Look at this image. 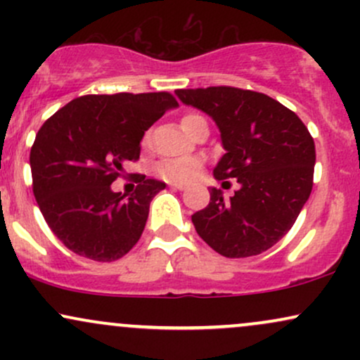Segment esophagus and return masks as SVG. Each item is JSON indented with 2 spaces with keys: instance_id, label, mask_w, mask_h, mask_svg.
I'll use <instances>...</instances> for the list:
<instances>
[{
  "instance_id": "34e87169",
  "label": "esophagus",
  "mask_w": 360,
  "mask_h": 360,
  "mask_svg": "<svg viewBox=\"0 0 360 360\" xmlns=\"http://www.w3.org/2000/svg\"><path fill=\"white\" fill-rule=\"evenodd\" d=\"M169 186H171V188H172V189H177V191H183V189H184V184H177V183H171V184H169Z\"/></svg>"
}]
</instances>
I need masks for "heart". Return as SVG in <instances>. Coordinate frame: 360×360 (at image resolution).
Masks as SVG:
<instances>
[{
	"instance_id": "b5f03b06",
	"label": "heart",
	"mask_w": 360,
	"mask_h": 360,
	"mask_svg": "<svg viewBox=\"0 0 360 360\" xmlns=\"http://www.w3.org/2000/svg\"><path fill=\"white\" fill-rule=\"evenodd\" d=\"M200 120H203V117H200V115H184L183 120H181V127H183V130H188V127L200 122ZM201 167H203V162L198 157H179V159H171L160 164L159 174L164 179L177 181V183H188V181H193L198 176Z\"/></svg>"
}]
</instances>
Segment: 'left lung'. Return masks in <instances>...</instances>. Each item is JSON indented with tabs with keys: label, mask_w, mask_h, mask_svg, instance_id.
I'll return each instance as SVG.
<instances>
[{
	"label": "left lung",
	"mask_w": 360,
	"mask_h": 360,
	"mask_svg": "<svg viewBox=\"0 0 360 360\" xmlns=\"http://www.w3.org/2000/svg\"><path fill=\"white\" fill-rule=\"evenodd\" d=\"M176 96L213 118L225 148L213 176L240 184L230 200L210 189V205L191 217L198 235L230 259L271 249L311 193L316 155L308 128L295 111L255 91L213 86L177 89Z\"/></svg>",
	"instance_id": "obj_1"
}]
</instances>
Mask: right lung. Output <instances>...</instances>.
I'll return each mask as SVG.
<instances>
[{
  "label": "right lung",
  "instance_id": "1",
  "mask_svg": "<svg viewBox=\"0 0 360 360\" xmlns=\"http://www.w3.org/2000/svg\"><path fill=\"white\" fill-rule=\"evenodd\" d=\"M176 106L169 93L88 94L44 123L30 152L34 194L69 250L111 262L139 242L150 201L166 183L142 176L130 196L111 183L139 159L143 134Z\"/></svg>",
  "mask_w": 360,
  "mask_h": 360
}]
</instances>
